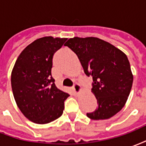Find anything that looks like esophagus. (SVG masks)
<instances>
[{
  "label": "esophagus",
  "mask_w": 146,
  "mask_h": 146,
  "mask_svg": "<svg viewBox=\"0 0 146 146\" xmlns=\"http://www.w3.org/2000/svg\"><path fill=\"white\" fill-rule=\"evenodd\" d=\"M73 91H74V92H76V93H79V92H80V91H81L80 85L79 84H77V83H76V84H73Z\"/></svg>",
  "instance_id": "obj_1"
}]
</instances>
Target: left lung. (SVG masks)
Masks as SVG:
<instances>
[{"label":"left lung","instance_id":"obj_1","mask_svg":"<svg viewBox=\"0 0 146 146\" xmlns=\"http://www.w3.org/2000/svg\"><path fill=\"white\" fill-rule=\"evenodd\" d=\"M66 46L77 55L84 73L92 76V93L98 108L87 116L106 119L121 110L133 84L131 66L123 51L97 37L69 39Z\"/></svg>","mask_w":146,"mask_h":146}]
</instances>
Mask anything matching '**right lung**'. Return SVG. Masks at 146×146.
<instances>
[{
    "label": "right lung",
    "mask_w": 146,
    "mask_h": 146,
    "mask_svg": "<svg viewBox=\"0 0 146 146\" xmlns=\"http://www.w3.org/2000/svg\"><path fill=\"white\" fill-rule=\"evenodd\" d=\"M66 38L44 36L21 52L11 72V83L18 107L27 119L39 124L62 116L64 102L70 95L57 88L51 76L54 52Z\"/></svg>",
    "instance_id": "add662e5"
}]
</instances>
